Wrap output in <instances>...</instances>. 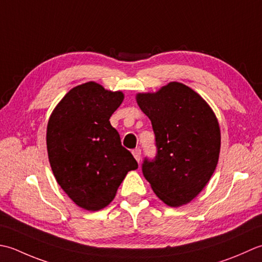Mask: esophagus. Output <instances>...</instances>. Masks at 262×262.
Wrapping results in <instances>:
<instances>
[{
	"mask_svg": "<svg viewBox=\"0 0 262 262\" xmlns=\"http://www.w3.org/2000/svg\"><path fill=\"white\" fill-rule=\"evenodd\" d=\"M132 155H133V157H135V158L137 159L138 163L140 162V158H141V149H140V148L133 149V150H132Z\"/></svg>",
	"mask_w": 262,
	"mask_h": 262,
	"instance_id": "1",
	"label": "esophagus"
}]
</instances>
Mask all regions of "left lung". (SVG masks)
<instances>
[{"label":"left lung","instance_id":"1","mask_svg":"<svg viewBox=\"0 0 262 262\" xmlns=\"http://www.w3.org/2000/svg\"><path fill=\"white\" fill-rule=\"evenodd\" d=\"M137 103L151 121L157 147L156 157L143 161V176L167 206L189 204L209 182L220 158L215 113L199 94L180 82L138 94Z\"/></svg>","mask_w":262,"mask_h":262}]
</instances>
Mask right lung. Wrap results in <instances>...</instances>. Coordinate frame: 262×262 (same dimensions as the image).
I'll use <instances>...</instances> for the list:
<instances>
[{"label":"right lung","mask_w":262,"mask_h":262,"mask_svg":"<svg viewBox=\"0 0 262 262\" xmlns=\"http://www.w3.org/2000/svg\"><path fill=\"white\" fill-rule=\"evenodd\" d=\"M123 99L122 92L86 82L64 96L49 120L46 143L53 174L69 198L86 210L110 205L127 172L138 168L110 122Z\"/></svg>","instance_id":"right-lung-1"}]
</instances>
